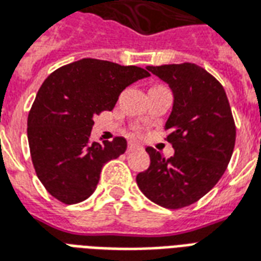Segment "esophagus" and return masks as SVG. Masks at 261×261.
<instances>
[{
    "label": "esophagus",
    "instance_id": "esophagus-1",
    "mask_svg": "<svg viewBox=\"0 0 261 261\" xmlns=\"http://www.w3.org/2000/svg\"><path fill=\"white\" fill-rule=\"evenodd\" d=\"M137 149H142V146L140 144H137V142H128V146H127V150L128 152H133V150Z\"/></svg>",
    "mask_w": 261,
    "mask_h": 261
}]
</instances>
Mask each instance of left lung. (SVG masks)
<instances>
[{"instance_id":"left-lung-1","label":"left lung","mask_w":261,"mask_h":261,"mask_svg":"<svg viewBox=\"0 0 261 261\" xmlns=\"http://www.w3.org/2000/svg\"><path fill=\"white\" fill-rule=\"evenodd\" d=\"M173 92L166 121L174 155L148 146V170L137 175L142 194L166 209L195 203L219 182L235 146V123L223 86L195 63L146 66Z\"/></svg>"}]
</instances>
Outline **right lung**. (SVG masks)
Listing matches in <instances>:
<instances>
[{"mask_svg":"<svg viewBox=\"0 0 261 261\" xmlns=\"http://www.w3.org/2000/svg\"><path fill=\"white\" fill-rule=\"evenodd\" d=\"M149 76L145 69L99 59L59 67L42 83L28 119V138L37 177L66 204L95 191L106 162L123 155L127 141L90 142L94 116L112 111L120 92Z\"/></svg>","mask_w":261,"mask_h":261,"instance_id":"1","label":"right lung"}]
</instances>
